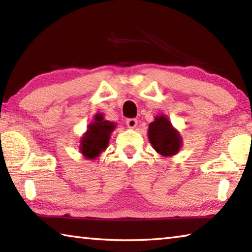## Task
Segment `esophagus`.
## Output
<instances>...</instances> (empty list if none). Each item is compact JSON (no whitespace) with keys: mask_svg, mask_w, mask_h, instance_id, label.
<instances>
[{"mask_svg":"<svg viewBox=\"0 0 252 252\" xmlns=\"http://www.w3.org/2000/svg\"><path fill=\"white\" fill-rule=\"evenodd\" d=\"M136 125H138V120H136V119H127L126 120V126L127 127H130V129H134Z\"/></svg>","mask_w":252,"mask_h":252,"instance_id":"34e87169","label":"esophagus"}]
</instances>
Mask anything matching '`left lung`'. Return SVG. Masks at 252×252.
I'll list each match as a JSON object with an SVG mask.
<instances>
[{
    "label": "left lung",
    "instance_id": "1",
    "mask_svg": "<svg viewBox=\"0 0 252 252\" xmlns=\"http://www.w3.org/2000/svg\"><path fill=\"white\" fill-rule=\"evenodd\" d=\"M148 134L152 147L162 157H172L181 149V135L167 117H156L155 121L149 125Z\"/></svg>",
    "mask_w": 252,
    "mask_h": 252
}]
</instances>
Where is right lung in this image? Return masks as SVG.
Listing matches in <instances>:
<instances>
[{"label": "right lung", "instance_id": "obj_1", "mask_svg": "<svg viewBox=\"0 0 252 252\" xmlns=\"http://www.w3.org/2000/svg\"><path fill=\"white\" fill-rule=\"evenodd\" d=\"M116 127L113 122L104 120L103 114L97 113L94 121L88 126V130L81 139L80 151L89 160H94L108 148L110 135Z\"/></svg>", "mask_w": 252, "mask_h": 252}]
</instances>
